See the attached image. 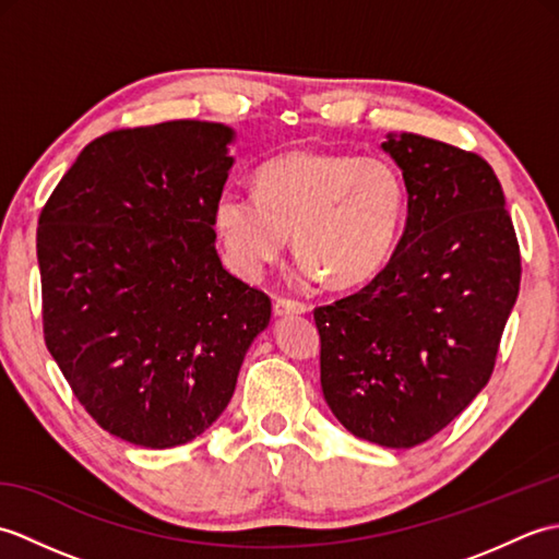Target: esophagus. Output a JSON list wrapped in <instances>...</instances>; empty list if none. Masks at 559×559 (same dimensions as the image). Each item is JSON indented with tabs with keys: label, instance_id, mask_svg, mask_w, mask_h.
I'll return each mask as SVG.
<instances>
[{
	"label": "esophagus",
	"instance_id": "obj_1",
	"mask_svg": "<svg viewBox=\"0 0 559 559\" xmlns=\"http://www.w3.org/2000/svg\"><path fill=\"white\" fill-rule=\"evenodd\" d=\"M305 312H307V305L302 302L286 300V298H278L273 302V314L276 317H290V314H305Z\"/></svg>",
	"mask_w": 559,
	"mask_h": 559
}]
</instances>
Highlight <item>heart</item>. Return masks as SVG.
I'll return each mask as SVG.
<instances>
[{
    "mask_svg": "<svg viewBox=\"0 0 559 559\" xmlns=\"http://www.w3.org/2000/svg\"><path fill=\"white\" fill-rule=\"evenodd\" d=\"M406 206V182L386 158L295 151L261 165L257 194L225 187L211 221L237 276L257 281L293 233L305 281L355 286L394 254Z\"/></svg>",
    "mask_w": 559,
    "mask_h": 559,
    "instance_id": "1",
    "label": "heart"
}]
</instances>
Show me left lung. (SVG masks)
<instances>
[{
  "mask_svg": "<svg viewBox=\"0 0 559 559\" xmlns=\"http://www.w3.org/2000/svg\"><path fill=\"white\" fill-rule=\"evenodd\" d=\"M408 216L386 266L314 310L322 391L336 420L379 447L423 444L492 374L514 310L521 257L504 192L476 153L386 134Z\"/></svg>",
  "mask_w": 559,
  "mask_h": 559,
  "instance_id": "left-lung-1",
  "label": "left lung"
}]
</instances>
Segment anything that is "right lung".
<instances>
[{
    "label": "right lung",
    "instance_id": "right-lung-1",
    "mask_svg": "<svg viewBox=\"0 0 559 559\" xmlns=\"http://www.w3.org/2000/svg\"><path fill=\"white\" fill-rule=\"evenodd\" d=\"M235 129L177 120L79 153L38 221L47 350L103 430L192 442L228 406L271 300L225 271L213 204Z\"/></svg>",
    "mask_w": 559,
    "mask_h": 559
}]
</instances>
